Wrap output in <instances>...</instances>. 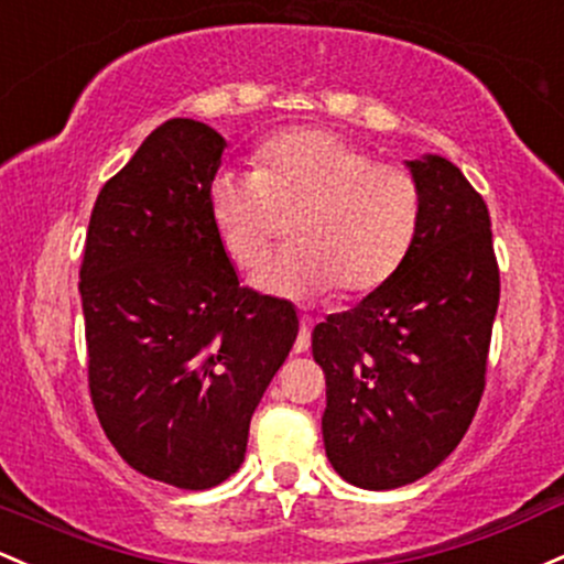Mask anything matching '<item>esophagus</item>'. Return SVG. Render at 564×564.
Returning <instances> with one entry per match:
<instances>
[{
  "label": "esophagus",
  "instance_id": "1",
  "mask_svg": "<svg viewBox=\"0 0 564 564\" xmlns=\"http://www.w3.org/2000/svg\"><path fill=\"white\" fill-rule=\"evenodd\" d=\"M311 332H313V318L311 315H302L300 318V337L294 343V352H305L311 348Z\"/></svg>",
  "mask_w": 564,
  "mask_h": 564
}]
</instances>
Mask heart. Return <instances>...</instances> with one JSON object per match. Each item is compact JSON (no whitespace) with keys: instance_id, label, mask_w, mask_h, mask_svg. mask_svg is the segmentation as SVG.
<instances>
[{"instance_id":"b5f03b06","label":"heart","mask_w":564,"mask_h":564,"mask_svg":"<svg viewBox=\"0 0 564 564\" xmlns=\"http://www.w3.org/2000/svg\"><path fill=\"white\" fill-rule=\"evenodd\" d=\"M257 171H216L208 214L221 251L238 270L268 257L281 216H294L286 251L253 275L264 292L307 296L337 286L369 294L410 257L423 219L417 176L329 128H292L253 154Z\"/></svg>"}]
</instances>
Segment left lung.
<instances>
[{"instance_id":"obj_1","label":"left lung","mask_w":564,"mask_h":564,"mask_svg":"<svg viewBox=\"0 0 564 564\" xmlns=\"http://www.w3.org/2000/svg\"><path fill=\"white\" fill-rule=\"evenodd\" d=\"M410 171L423 219L406 262L313 329L326 377V457L364 490L410 485L460 444L485 393L500 300L485 197L436 154Z\"/></svg>"}]
</instances>
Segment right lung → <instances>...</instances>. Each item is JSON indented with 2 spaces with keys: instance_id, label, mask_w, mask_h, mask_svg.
<instances>
[{
  "instance_id": "right-lung-1",
  "label": "right lung",
  "mask_w": 564,
  "mask_h": 564,
  "mask_svg": "<svg viewBox=\"0 0 564 564\" xmlns=\"http://www.w3.org/2000/svg\"><path fill=\"white\" fill-rule=\"evenodd\" d=\"M227 141L173 117L93 206L79 264L93 410L122 460L208 490L238 471L251 414L292 350V302L240 286L208 214Z\"/></svg>"
}]
</instances>
